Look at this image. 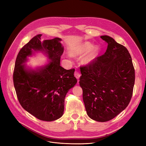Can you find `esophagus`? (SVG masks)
I'll return each mask as SVG.
<instances>
[{
    "instance_id": "1",
    "label": "esophagus",
    "mask_w": 146,
    "mask_h": 146,
    "mask_svg": "<svg viewBox=\"0 0 146 146\" xmlns=\"http://www.w3.org/2000/svg\"><path fill=\"white\" fill-rule=\"evenodd\" d=\"M74 76L76 77V78L78 80V79L80 78V74L79 73L78 71H76L74 72Z\"/></svg>"
}]
</instances>
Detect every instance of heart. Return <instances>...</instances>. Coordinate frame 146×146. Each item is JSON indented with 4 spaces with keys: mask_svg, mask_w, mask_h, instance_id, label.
Wrapping results in <instances>:
<instances>
[{
    "mask_svg": "<svg viewBox=\"0 0 146 146\" xmlns=\"http://www.w3.org/2000/svg\"><path fill=\"white\" fill-rule=\"evenodd\" d=\"M90 52L82 60L83 64H90L92 63L98 58V54L100 51V48L99 46H95L92 43L88 41L84 42L77 46L75 47L72 50V55L74 56H82ZM72 55L71 54H68V56L69 58H72Z\"/></svg>",
    "mask_w": 146,
    "mask_h": 146,
    "instance_id": "1",
    "label": "heart"
}]
</instances>
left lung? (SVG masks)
I'll list each match as a JSON object with an SVG mask.
<instances>
[{
  "instance_id": "obj_1",
  "label": "left lung",
  "mask_w": 146,
  "mask_h": 146,
  "mask_svg": "<svg viewBox=\"0 0 146 146\" xmlns=\"http://www.w3.org/2000/svg\"><path fill=\"white\" fill-rule=\"evenodd\" d=\"M100 38L108 43L107 49L93 63L80 68L79 83L88 116L96 121L107 122L129 104L135 76L127 48L107 35Z\"/></svg>"
}]
</instances>
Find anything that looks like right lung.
Returning a JSON list of instances; mask_svg holds the SVG:
<instances>
[{
    "label": "right lung",
    "mask_w": 146,
    "mask_h": 146,
    "mask_svg": "<svg viewBox=\"0 0 146 146\" xmlns=\"http://www.w3.org/2000/svg\"><path fill=\"white\" fill-rule=\"evenodd\" d=\"M39 34L33 37L17 54L13 72V83L23 108L39 120L53 121L63 116L64 99L77 80L75 69L60 66L64 47L61 39L42 41ZM40 51L50 60L41 67L32 69L25 64L29 56Z\"/></svg>",
    "instance_id": "1"
}]
</instances>
